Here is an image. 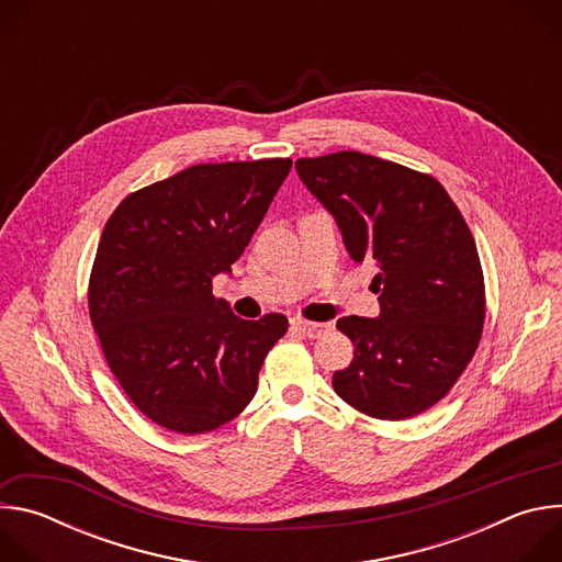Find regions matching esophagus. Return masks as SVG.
I'll list each match as a JSON object with an SVG mask.
<instances>
[{
	"instance_id": "34e87169",
	"label": "esophagus",
	"mask_w": 562,
	"mask_h": 562,
	"mask_svg": "<svg viewBox=\"0 0 562 562\" xmlns=\"http://www.w3.org/2000/svg\"><path fill=\"white\" fill-rule=\"evenodd\" d=\"M291 327L306 338H319L323 334L331 331V323H308V319H293Z\"/></svg>"
}]
</instances>
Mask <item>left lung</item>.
<instances>
[{"label": "left lung", "instance_id": "left-lung-1", "mask_svg": "<svg viewBox=\"0 0 562 562\" xmlns=\"http://www.w3.org/2000/svg\"><path fill=\"white\" fill-rule=\"evenodd\" d=\"M295 169L334 213L351 260L378 269L380 317L336 325L353 342L336 393L378 420L431 409L471 362L487 311L460 209L434 176L358 150L300 157Z\"/></svg>", "mask_w": 562, "mask_h": 562}]
</instances>
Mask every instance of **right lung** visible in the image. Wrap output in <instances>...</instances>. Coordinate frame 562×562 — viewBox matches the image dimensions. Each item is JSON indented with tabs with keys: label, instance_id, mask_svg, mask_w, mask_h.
I'll use <instances>...</instances> for the list:
<instances>
[{
	"label": "right lung",
	"instance_id": "obj_1",
	"mask_svg": "<svg viewBox=\"0 0 562 562\" xmlns=\"http://www.w3.org/2000/svg\"><path fill=\"white\" fill-rule=\"evenodd\" d=\"M291 165H195L128 193L106 220L89 315L111 373L150 423L206 434L254 400L289 319L233 315L213 278L243 256Z\"/></svg>",
	"mask_w": 562,
	"mask_h": 562
}]
</instances>
